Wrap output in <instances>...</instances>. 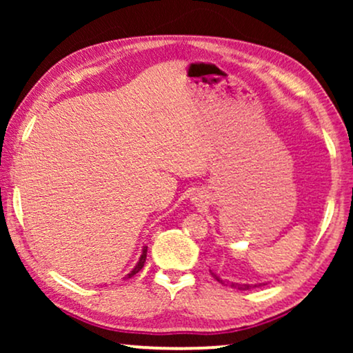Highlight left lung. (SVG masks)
<instances>
[{
	"label": "left lung",
	"instance_id": "obj_1",
	"mask_svg": "<svg viewBox=\"0 0 353 353\" xmlns=\"http://www.w3.org/2000/svg\"><path fill=\"white\" fill-rule=\"evenodd\" d=\"M210 273H212V276H214L219 283H221V284H228V286H231V288H238L239 291H249V289L257 288V284H238V283H228V281H225V279H221V278L219 276V274L212 272V270H210ZM259 286H260V284H259Z\"/></svg>",
	"mask_w": 353,
	"mask_h": 353
}]
</instances>
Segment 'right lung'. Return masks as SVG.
Returning <instances> with one entry per match:
<instances>
[{
	"label": "right lung",
	"instance_id": "right-lung-1",
	"mask_svg": "<svg viewBox=\"0 0 353 353\" xmlns=\"http://www.w3.org/2000/svg\"><path fill=\"white\" fill-rule=\"evenodd\" d=\"M146 254H148V248H146V245H144L143 252H141V257H139L138 263L134 265V268L132 270V272H130L128 274H125V278H132V276H134V274H137V273L139 272V270H141V268L144 267V262H146Z\"/></svg>",
	"mask_w": 353,
	"mask_h": 353
}]
</instances>
